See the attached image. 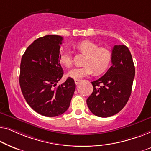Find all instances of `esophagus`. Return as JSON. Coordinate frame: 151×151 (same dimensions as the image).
Listing matches in <instances>:
<instances>
[{"label": "esophagus", "instance_id": "34e87169", "mask_svg": "<svg viewBox=\"0 0 151 151\" xmlns=\"http://www.w3.org/2000/svg\"><path fill=\"white\" fill-rule=\"evenodd\" d=\"M80 82V80H75V83H76V85L79 84Z\"/></svg>", "mask_w": 151, "mask_h": 151}]
</instances>
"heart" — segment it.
Wrapping results in <instances>:
<instances>
[{
  "mask_svg": "<svg viewBox=\"0 0 151 151\" xmlns=\"http://www.w3.org/2000/svg\"><path fill=\"white\" fill-rule=\"evenodd\" d=\"M75 47L80 52L86 55L84 60V67L73 68L68 72L67 76L75 80L91 75L93 72L99 75L104 71L110 65L112 60V51L107 47H100L91 40H83L76 45ZM60 62L66 67L72 65L71 52L69 49L62 51L59 57Z\"/></svg>",
  "mask_w": 151,
  "mask_h": 151,
  "instance_id": "1",
  "label": "heart"
}]
</instances>
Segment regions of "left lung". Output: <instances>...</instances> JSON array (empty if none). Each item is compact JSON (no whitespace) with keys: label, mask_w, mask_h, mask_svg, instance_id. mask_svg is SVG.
I'll return each mask as SVG.
<instances>
[{"label":"left lung","mask_w":151,"mask_h":151,"mask_svg":"<svg viewBox=\"0 0 151 151\" xmlns=\"http://www.w3.org/2000/svg\"><path fill=\"white\" fill-rule=\"evenodd\" d=\"M112 66L102 77L91 82L92 94L86 100L91 113L100 117H111L122 109L131 96L135 66L129 48L115 45Z\"/></svg>","instance_id":"obj_1"}]
</instances>
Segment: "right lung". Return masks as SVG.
I'll use <instances>...</instances> for the list:
<instances>
[{
	"mask_svg": "<svg viewBox=\"0 0 151 151\" xmlns=\"http://www.w3.org/2000/svg\"><path fill=\"white\" fill-rule=\"evenodd\" d=\"M63 40L57 35L36 39L26 49L20 63L22 95L31 108L46 117L65 113L76 89L75 82L70 77L57 85L64 73L59 60Z\"/></svg>",
	"mask_w": 151,
	"mask_h": 151,
	"instance_id": "right-lung-1",
	"label": "right lung"
}]
</instances>
